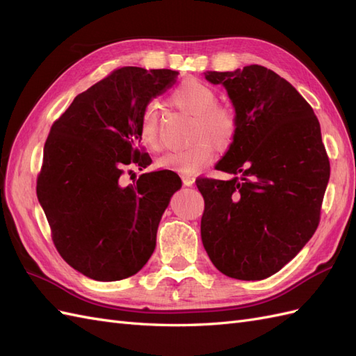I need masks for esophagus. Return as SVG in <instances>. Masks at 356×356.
Here are the masks:
<instances>
[{"instance_id": "34e87169", "label": "esophagus", "mask_w": 356, "mask_h": 356, "mask_svg": "<svg viewBox=\"0 0 356 356\" xmlns=\"http://www.w3.org/2000/svg\"><path fill=\"white\" fill-rule=\"evenodd\" d=\"M182 182H184V186L191 187L193 184H195V177H191V175H182Z\"/></svg>"}]
</instances>
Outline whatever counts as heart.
<instances>
[{"label": "heart", "mask_w": 356, "mask_h": 356, "mask_svg": "<svg viewBox=\"0 0 356 356\" xmlns=\"http://www.w3.org/2000/svg\"><path fill=\"white\" fill-rule=\"evenodd\" d=\"M170 102L178 110L195 115L193 138L208 137L218 148L232 145L238 131V122L233 111L217 105V92L209 84L199 79H187L172 92ZM138 134L147 148L154 149L159 147V111L154 104H148L143 110ZM207 140H200L184 149L166 152L157 159V166L182 174H195L213 156V147Z\"/></svg>", "instance_id": "b5f03b06"}]
</instances>
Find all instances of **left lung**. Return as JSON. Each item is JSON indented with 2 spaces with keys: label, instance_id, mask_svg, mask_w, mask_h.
<instances>
[{
  "label": "left lung",
  "instance_id": "8db88e82",
  "mask_svg": "<svg viewBox=\"0 0 356 356\" xmlns=\"http://www.w3.org/2000/svg\"><path fill=\"white\" fill-rule=\"evenodd\" d=\"M203 74L227 90L238 131L215 166L233 178L196 181L204 199L202 242L225 276L260 281L293 260L319 224L330 179L321 126L303 96L272 70Z\"/></svg>",
  "mask_w": 356,
  "mask_h": 356
}]
</instances>
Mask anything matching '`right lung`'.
<instances>
[{"label":"right lung","mask_w":356,"mask_h":356,"mask_svg":"<svg viewBox=\"0 0 356 356\" xmlns=\"http://www.w3.org/2000/svg\"><path fill=\"white\" fill-rule=\"evenodd\" d=\"M177 77L172 70H115L75 96L50 129L37 197L60 257L95 281L141 270L154 252L161 215L182 186L168 169L143 174L134 186L120 182L126 166L152 163L138 148L139 117Z\"/></svg>","instance_id":"1"}]
</instances>
